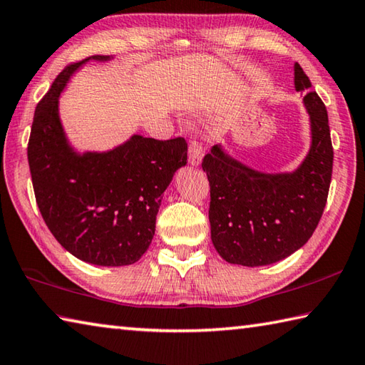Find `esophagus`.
<instances>
[{
    "instance_id": "obj_1",
    "label": "esophagus",
    "mask_w": 365,
    "mask_h": 365,
    "mask_svg": "<svg viewBox=\"0 0 365 365\" xmlns=\"http://www.w3.org/2000/svg\"><path fill=\"white\" fill-rule=\"evenodd\" d=\"M204 156V150L201 147V143L197 142L196 135H191L190 137V142H188V160H190V164L193 165H197L201 163Z\"/></svg>"
}]
</instances>
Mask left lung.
<instances>
[{
    "label": "left lung",
    "mask_w": 365,
    "mask_h": 365,
    "mask_svg": "<svg viewBox=\"0 0 365 365\" xmlns=\"http://www.w3.org/2000/svg\"><path fill=\"white\" fill-rule=\"evenodd\" d=\"M295 89H311L298 63ZM303 101L311 118L313 145L294 174H260L225 155L217 145L204 156L212 242L228 263L262 267L279 262L307 244L321 220L332 180L334 148L321 97L309 91Z\"/></svg>",
    "instance_id": "left-lung-1"
}]
</instances>
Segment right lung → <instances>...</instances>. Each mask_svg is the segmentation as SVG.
I'll return each instance as SVG.
<instances>
[{"label":"right lung","instance_id":"obj_1","mask_svg":"<svg viewBox=\"0 0 365 365\" xmlns=\"http://www.w3.org/2000/svg\"><path fill=\"white\" fill-rule=\"evenodd\" d=\"M70 63L39 101L29 138V165L43 220L63 249L101 267L132 264L147 252L161 196L187 164V142L134 135L108 153L73 151L58 119V96L79 65Z\"/></svg>","mask_w":365,"mask_h":365}]
</instances>
